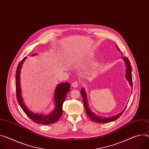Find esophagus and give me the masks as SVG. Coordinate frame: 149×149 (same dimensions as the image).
Returning <instances> with one entry per match:
<instances>
[{
    "label": "esophagus",
    "instance_id": "34e87169",
    "mask_svg": "<svg viewBox=\"0 0 149 149\" xmlns=\"http://www.w3.org/2000/svg\"><path fill=\"white\" fill-rule=\"evenodd\" d=\"M78 86H79V83H78V81H74V82L72 83V86L73 87L76 88V87H78Z\"/></svg>",
    "mask_w": 149,
    "mask_h": 149
}]
</instances>
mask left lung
<instances>
[{"instance_id": "1", "label": "left lung", "mask_w": 149, "mask_h": 149, "mask_svg": "<svg viewBox=\"0 0 149 149\" xmlns=\"http://www.w3.org/2000/svg\"><path fill=\"white\" fill-rule=\"evenodd\" d=\"M118 49L119 50L118 47ZM123 59L125 63V65L127 66V71H126V78L127 79L128 81V82L130 84V86L131 87H132V70H131V66L130 65V61L128 60V59L126 57H124ZM81 96L83 97V103H84V106L86 111V113L87 115H88V116L93 121L96 122V123H109V122H112L113 120H115L116 119H117L118 118L120 117V116H121V115L123 113V112H124L125 109L122 111L120 113L118 114L117 115L113 116H111V117H102L100 116H97L95 114H94L91 111L90 109V108L88 107V103H87V95L86 93L85 92V90L84 88H82L81 90Z\"/></svg>"}]
</instances>
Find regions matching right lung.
I'll use <instances>...</instances> for the list:
<instances>
[{
	"label": "right lung",
	"instance_id": "add662e5",
	"mask_svg": "<svg viewBox=\"0 0 149 149\" xmlns=\"http://www.w3.org/2000/svg\"><path fill=\"white\" fill-rule=\"evenodd\" d=\"M34 54L33 55H35ZM25 57L18 64L16 71L15 77V85H16V93L17 100L21 107L22 109L25 113L27 115L34 123L42 125H50L56 123L62 115V105L66 98V94L70 91L71 86L68 82L58 84L55 89L54 99L55 102V107L53 111L48 115L37 114L30 112L26 108L22 101L21 91L20 87V72L23 62L25 61Z\"/></svg>",
	"mask_w": 149,
	"mask_h": 149
}]
</instances>
